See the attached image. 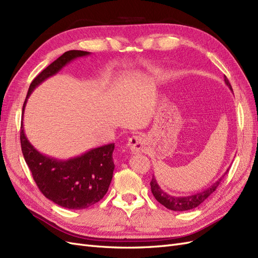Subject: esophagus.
Segmentation results:
<instances>
[{
  "mask_svg": "<svg viewBox=\"0 0 258 258\" xmlns=\"http://www.w3.org/2000/svg\"><path fill=\"white\" fill-rule=\"evenodd\" d=\"M146 140L141 137V136H134L129 139V141L127 143V147L129 150L134 153V154H138V153H143L146 148Z\"/></svg>",
  "mask_w": 258,
  "mask_h": 258,
  "instance_id": "obj_1",
  "label": "esophagus"
}]
</instances>
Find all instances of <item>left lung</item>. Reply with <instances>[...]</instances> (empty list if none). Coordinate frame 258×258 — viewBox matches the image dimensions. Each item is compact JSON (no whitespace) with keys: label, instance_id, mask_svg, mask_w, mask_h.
<instances>
[{"label":"left lung","instance_id":"left-lung-1","mask_svg":"<svg viewBox=\"0 0 258 258\" xmlns=\"http://www.w3.org/2000/svg\"><path fill=\"white\" fill-rule=\"evenodd\" d=\"M224 81L225 84L228 86V88L232 91L231 85L228 81L227 77L224 75ZM229 168L225 171V173L217 179L215 183H213L208 188L198 191L194 195H190V196H172V195H169L166 191H163L161 187L158 185L157 181H156L155 176L153 175V178L151 181V189L152 192L154 195V197L156 198L159 204H161L163 207H166L169 210L172 211H187V210H191L197 208L198 206H200L202 202H204L211 194H212L216 187L218 186V184L221 183L222 179L224 178V176L228 173Z\"/></svg>","mask_w":258,"mask_h":258}]
</instances>
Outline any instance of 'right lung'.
Segmentation results:
<instances>
[{"label":"right lung","instance_id":"add662e5","mask_svg":"<svg viewBox=\"0 0 258 258\" xmlns=\"http://www.w3.org/2000/svg\"><path fill=\"white\" fill-rule=\"evenodd\" d=\"M90 52L69 50L54 60L31 83L22 106L20 142L21 151L34 181L46 198L71 210H82L97 204L110 187L113 171L114 143L91 148L76 157L61 160L38 152L30 143L23 129V113L32 91L50 76L76 58L89 56Z\"/></svg>","mask_w":258,"mask_h":258}]
</instances>
